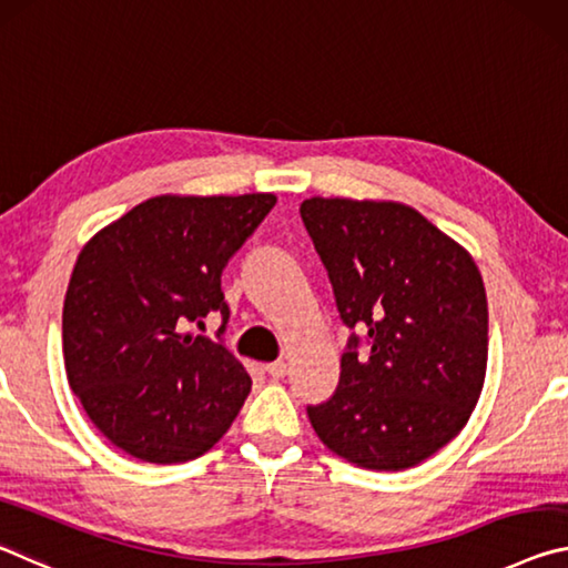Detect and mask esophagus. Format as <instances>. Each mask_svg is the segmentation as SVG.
I'll return each instance as SVG.
<instances>
[{
  "mask_svg": "<svg viewBox=\"0 0 568 568\" xmlns=\"http://www.w3.org/2000/svg\"><path fill=\"white\" fill-rule=\"evenodd\" d=\"M266 372L272 375L274 379H282L286 375V362L284 359H276V362H268Z\"/></svg>",
  "mask_w": 568,
  "mask_h": 568,
  "instance_id": "1",
  "label": "esophagus"
}]
</instances>
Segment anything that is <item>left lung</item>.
Returning a JSON list of instances; mask_svg holds the SVG:
<instances>
[{"instance_id": "8db88e82", "label": "left lung", "mask_w": 568, "mask_h": 568, "mask_svg": "<svg viewBox=\"0 0 568 568\" xmlns=\"http://www.w3.org/2000/svg\"><path fill=\"white\" fill-rule=\"evenodd\" d=\"M302 221L352 334L334 395L310 405L320 440L367 470L413 468L466 427L488 365L476 262L397 201L306 199Z\"/></svg>"}]
</instances>
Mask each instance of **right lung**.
Returning a JSON list of instances; mask_svg holds the SVG:
<instances>
[{"mask_svg": "<svg viewBox=\"0 0 568 568\" xmlns=\"http://www.w3.org/2000/svg\"><path fill=\"white\" fill-rule=\"evenodd\" d=\"M274 193L155 196L98 231L74 262L62 310L64 372L92 425L145 463L211 450L251 377L203 327L219 312L221 272L274 209Z\"/></svg>", "mask_w": 568, "mask_h": 568, "instance_id": "1", "label": "right lung"}]
</instances>
